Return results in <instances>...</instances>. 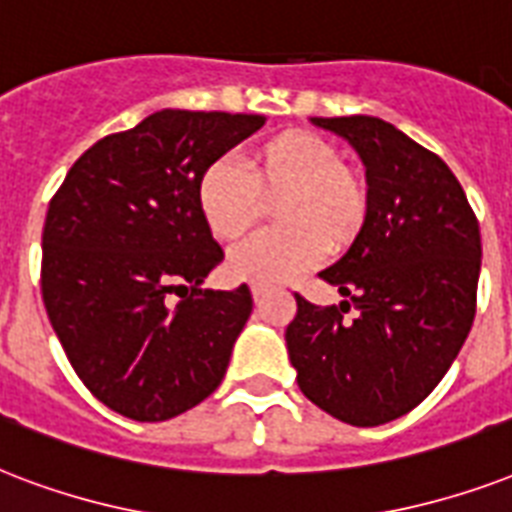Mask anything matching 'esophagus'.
<instances>
[{"instance_id": "esophagus-1", "label": "esophagus", "mask_w": 512, "mask_h": 512, "mask_svg": "<svg viewBox=\"0 0 512 512\" xmlns=\"http://www.w3.org/2000/svg\"><path fill=\"white\" fill-rule=\"evenodd\" d=\"M251 293H253V299H256V301H261V296H264V293H267V285H261V283H253V285H251Z\"/></svg>"}]
</instances>
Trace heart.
<instances>
[{"instance_id": "1", "label": "heart", "mask_w": 512, "mask_h": 512, "mask_svg": "<svg viewBox=\"0 0 512 512\" xmlns=\"http://www.w3.org/2000/svg\"><path fill=\"white\" fill-rule=\"evenodd\" d=\"M283 227L248 237L229 253V272L256 283H280L315 267L360 235L368 219L366 181L342 165L326 138L288 130L253 146L237 162L219 157L202 170L197 205L219 240H237L259 216L261 197H275Z\"/></svg>"}]
</instances>
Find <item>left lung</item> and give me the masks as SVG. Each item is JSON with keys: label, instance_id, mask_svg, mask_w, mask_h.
Listing matches in <instances>:
<instances>
[{"label": "left lung", "instance_id": "8db88e82", "mask_svg": "<svg viewBox=\"0 0 512 512\" xmlns=\"http://www.w3.org/2000/svg\"><path fill=\"white\" fill-rule=\"evenodd\" d=\"M360 154L368 219L320 272L347 299L318 307L296 293L288 358L307 398L355 427L417 408L462 350L481 272L478 219L449 165L379 117H312ZM356 310L352 319L346 312Z\"/></svg>", "mask_w": 512, "mask_h": 512}]
</instances>
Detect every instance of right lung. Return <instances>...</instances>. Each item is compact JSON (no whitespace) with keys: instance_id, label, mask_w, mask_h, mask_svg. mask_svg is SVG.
I'll use <instances>...</instances> for the list:
<instances>
[{"instance_id":"add662e5","label":"right lung","mask_w":512,"mask_h":512,"mask_svg":"<svg viewBox=\"0 0 512 512\" xmlns=\"http://www.w3.org/2000/svg\"><path fill=\"white\" fill-rule=\"evenodd\" d=\"M261 125V114L162 109L95 141L50 200L47 318L82 384L122 417H178L227 374L253 299L245 283L200 288L224 251L197 184Z\"/></svg>"}]
</instances>
